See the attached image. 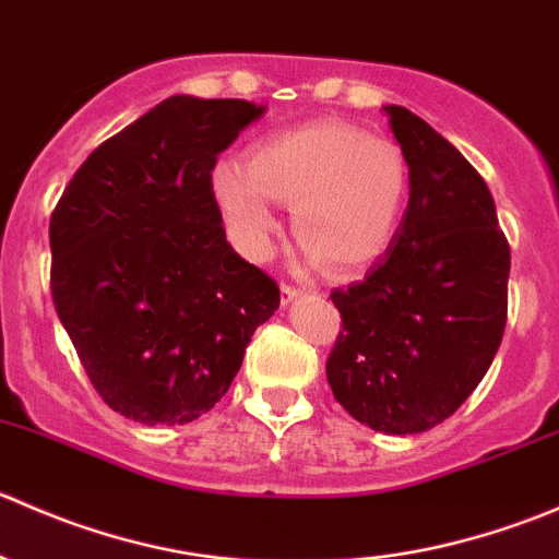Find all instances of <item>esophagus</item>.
I'll return each instance as SVG.
<instances>
[{"label": "esophagus", "mask_w": 559, "mask_h": 559, "mask_svg": "<svg viewBox=\"0 0 559 559\" xmlns=\"http://www.w3.org/2000/svg\"><path fill=\"white\" fill-rule=\"evenodd\" d=\"M302 295V289L300 286H295V284H281V302H292V300H297V297Z\"/></svg>", "instance_id": "1"}]
</instances>
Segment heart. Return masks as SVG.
<instances>
[{"label":"heart","instance_id":"b5f03b06","mask_svg":"<svg viewBox=\"0 0 559 559\" xmlns=\"http://www.w3.org/2000/svg\"><path fill=\"white\" fill-rule=\"evenodd\" d=\"M213 191L246 257L262 259L273 248L275 200L292 205L306 264L326 259L352 273L386 251L408 191V165L392 140L324 118L253 143L246 167L218 162Z\"/></svg>","mask_w":559,"mask_h":559}]
</instances>
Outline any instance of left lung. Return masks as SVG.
<instances>
[{
	"mask_svg": "<svg viewBox=\"0 0 559 559\" xmlns=\"http://www.w3.org/2000/svg\"><path fill=\"white\" fill-rule=\"evenodd\" d=\"M384 116L408 162V207L365 281L330 295L343 330L326 381L370 430L414 436L487 376L509 316L511 248L476 167L405 107Z\"/></svg>",
	"mask_w": 559,
	"mask_h": 559,
	"instance_id": "8db88e82",
	"label": "left lung"
}]
</instances>
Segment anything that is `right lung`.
<instances>
[{"label": "right lung", "instance_id": "add662e5", "mask_svg": "<svg viewBox=\"0 0 559 559\" xmlns=\"http://www.w3.org/2000/svg\"><path fill=\"white\" fill-rule=\"evenodd\" d=\"M267 110L178 94L72 175L50 216V297L99 397L186 425L227 394L281 289L227 243L218 154Z\"/></svg>", "mask_w": 559, "mask_h": 559}]
</instances>
